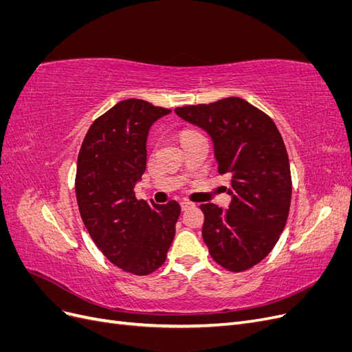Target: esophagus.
I'll list each match as a JSON object with an SVG mask.
<instances>
[{
    "instance_id": "34e87169",
    "label": "esophagus",
    "mask_w": 352,
    "mask_h": 352,
    "mask_svg": "<svg viewBox=\"0 0 352 352\" xmlns=\"http://www.w3.org/2000/svg\"><path fill=\"white\" fill-rule=\"evenodd\" d=\"M192 206H194V202H190V201H188V199H184L182 202H180V207H182V210H186V208L192 207Z\"/></svg>"
}]
</instances>
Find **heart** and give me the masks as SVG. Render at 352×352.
<instances>
[{"mask_svg":"<svg viewBox=\"0 0 352 352\" xmlns=\"http://www.w3.org/2000/svg\"><path fill=\"white\" fill-rule=\"evenodd\" d=\"M189 133H194V132H185V133H184V136H186V135H189Z\"/></svg>","mask_w":352,"mask_h":352,"instance_id":"obj_1","label":"heart"}]
</instances>
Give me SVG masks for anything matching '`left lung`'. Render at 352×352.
Wrapping results in <instances>:
<instances>
[{
	"label": "left lung",
	"mask_w": 352,
	"mask_h": 352,
	"mask_svg": "<svg viewBox=\"0 0 352 352\" xmlns=\"http://www.w3.org/2000/svg\"><path fill=\"white\" fill-rule=\"evenodd\" d=\"M214 144L219 173L229 176V208L201 204L202 239L217 264L243 272L269 255L285 229L292 179L282 135L270 117L238 97L177 107Z\"/></svg>",
	"instance_id": "1"
}]
</instances>
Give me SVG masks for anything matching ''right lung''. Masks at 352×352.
I'll return each instance as SVG.
<instances>
[{
  "instance_id": "1",
  "label": "right lung",
  "mask_w": 352,
  "mask_h": 352,
  "mask_svg": "<svg viewBox=\"0 0 352 352\" xmlns=\"http://www.w3.org/2000/svg\"><path fill=\"white\" fill-rule=\"evenodd\" d=\"M172 110L124 100L95 120L78 155L76 199L80 217L100 251L138 276L163 265L180 214L176 201L150 204L135 195L146 167L150 127Z\"/></svg>"
}]
</instances>
